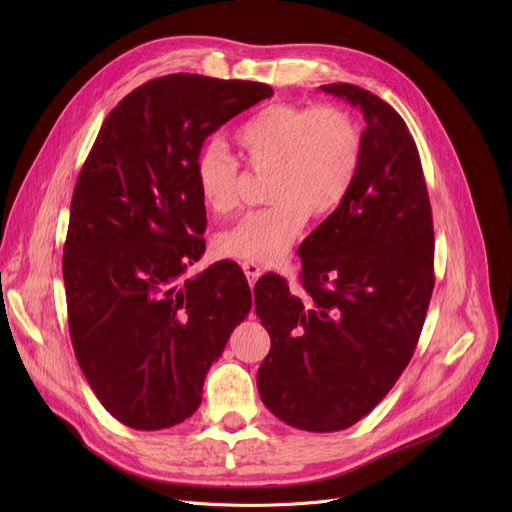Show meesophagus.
<instances>
[{"label":"esophagus","mask_w":512,"mask_h":512,"mask_svg":"<svg viewBox=\"0 0 512 512\" xmlns=\"http://www.w3.org/2000/svg\"><path fill=\"white\" fill-rule=\"evenodd\" d=\"M242 270H245V276H247L249 284L255 286V282H257L259 276H261V265L255 263V261H242Z\"/></svg>","instance_id":"obj_1"}]
</instances>
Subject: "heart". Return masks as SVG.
Wrapping results in <instances>:
<instances>
[{
    "label": "heart",
    "instance_id": "heart-1",
    "mask_svg": "<svg viewBox=\"0 0 512 512\" xmlns=\"http://www.w3.org/2000/svg\"><path fill=\"white\" fill-rule=\"evenodd\" d=\"M234 143L249 168L267 170L270 205L247 213L226 230L224 255L272 263L282 259L301 234L307 215L328 218L342 207L363 161V130L340 107L272 103L234 130ZM203 205L215 215L238 207L240 164L222 147H205L195 161Z\"/></svg>",
    "mask_w": 512,
    "mask_h": 512
}]
</instances>
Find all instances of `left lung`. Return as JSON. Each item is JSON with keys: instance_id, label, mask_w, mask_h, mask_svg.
I'll use <instances>...</instances> for the list:
<instances>
[{"instance_id": "obj_1", "label": "left lung", "mask_w": 512, "mask_h": 512, "mask_svg": "<svg viewBox=\"0 0 512 512\" xmlns=\"http://www.w3.org/2000/svg\"><path fill=\"white\" fill-rule=\"evenodd\" d=\"M319 89L361 110V170L299 247L303 294L265 274L255 311L272 338L257 371L263 405L326 434L363 419L409 365L434 290V222L405 120L357 85Z\"/></svg>"}]
</instances>
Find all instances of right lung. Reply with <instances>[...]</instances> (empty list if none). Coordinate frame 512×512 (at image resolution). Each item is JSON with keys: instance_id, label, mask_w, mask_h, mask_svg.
<instances>
[{"instance_id": "right-lung-1", "label": "right lung", "mask_w": 512, "mask_h": 512, "mask_svg": "<svg viewBox=\"0 0 512 512\" xmlns=\"http://www.w3.org/2000/svg\"><path fill=\"white\" fill-rule=\"evenodd\" d=\"M272 95L251 80L153 78L105 118L78 174L62 261L70 338L105 411L132 429L191 417L211 363L251 311L234 261L184 272L205 253L201 147Z\"/></svg>"}]
</instances>
